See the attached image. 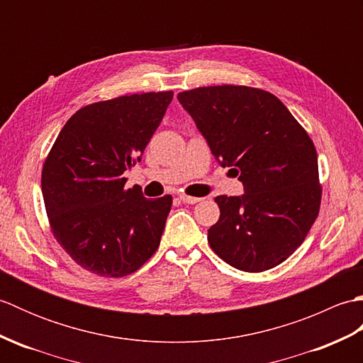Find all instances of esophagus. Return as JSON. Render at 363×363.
I'll list each match as a JSON object with an SVG mask.
<instances>
[{"mask_svg":"<svg viewBox=\"0 0 363 363\" xmlns=\"http://www.w3.org/2000/svg\"><path fill=\"white\" fill-rule=\"evenodd\" d=\"M179 199H181L182 203H186V204H196V203L201 201V198L189 196V195H179Z\"/></svg>","mask_w":363,"mask_h":363,"instance_id":"esophagus-1","label":"esophagus"}]
</instances>
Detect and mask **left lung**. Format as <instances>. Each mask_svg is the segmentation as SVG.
<instances>
[{"mask_svg":"<svg viewBox=\"0 0 363 363\" xmlns=\"http://www.w3.org/2000/svg\"><path fill=\"white\" fill-rule=\"evenodd\" d=\"M177 99L243 196L215 198L220 220L207 230L212 251L237 269L265 272L295 252L318 217L323 187L317 150L279 99L248 86L198 87Z\"/></svg>","mask_w":363,"mask_h":363,"instance_id":"8db88e82","label":"left lung"}]
</instances>
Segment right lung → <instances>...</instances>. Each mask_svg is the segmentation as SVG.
Here are the masks:
<instances>
[{
	"instance_id": "obj_1",
	"label": "right lung",
	"mask_w": 363,
	"mask_h": 363,
	"mask_svg": "<svg viewBox=\"0 0 363 363\" xmlns=\"http://www.w3.org/2000/svg\"><path fill=\"white\" fill-rule=\"evenodd\" d=\"M173 91L125 95L81 107L43 162L42 194L51 233L76 264L104 277L137 272L160 245L173 198L125 189Z\"/></svg>"
}]
</instances>
